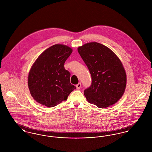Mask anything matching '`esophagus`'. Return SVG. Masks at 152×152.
<instances>
[{
	"instance_id": "34e87169",
	"label": "esophagus",
	"mask_w": 152,
	"mask_h": 152,
	"mask_svg": "<svg viewBox=\"0 0 152 152\" xmlns=\"http://www.w3.org/2000/svg\"><path fill=\"white\" fill-rule=\"evenodd\" d=\"M76 88H77V89H80V88L81 87V83H78V84L76 86Z\"/></svg>"
}]
</instances>
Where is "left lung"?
I'll list each match as a JSON object with an SVG mask.
<instances>
[{"label":"left lung","mask_w":152,"mask_h":152,"mask_svg":"<svg viewBox=\"0 0 152 152\" xmlns=\"http://www.w3.org/2000/svg\"><path fill=\"white\" fill-rule=\"evenodd\" d=\"M92 77L91 86L84 91L87 101L100 108L115 104L125 92L126 75L123 64L108 47L97 42L77 48Z\"/></svg>","instance_id":"obj_1"}]
</instances>
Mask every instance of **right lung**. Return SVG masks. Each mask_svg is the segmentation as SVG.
Returning a JSON list of instances; mask_svg holds the SVG:
<instances>
[{"instance_id":"1","label":"right lung","mask_w":152,"mask_h":152,"mask_svg":"<svg viewBox=\"0 0 152 152\" xmlns=\"http://www.w3.org/2000/svg\"><path fill=\"white\" fill-rule=\"evenodd\" d=\"M72 49L55 44L43 52L32 65L28 76L30 94L39 104L53 107L76 88L70 83L71 74L64 66Z\"/></svg>"}]
</instances>
